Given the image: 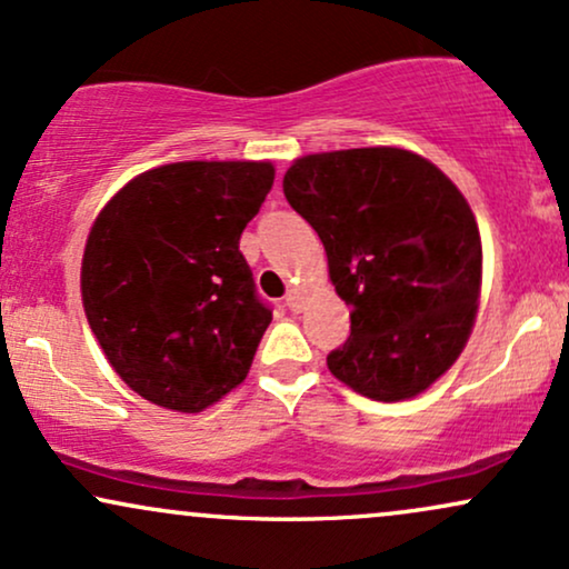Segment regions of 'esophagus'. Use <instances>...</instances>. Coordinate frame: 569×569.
I'll use <instances>...</instances> for the list:
<instances>
[{
    "instance_id": "esophagus-1",
    "label": "esophagus",
    "mask_w": 569,
    "mask_h": 569,
    "mask_svg": "<svg viewBox=\"0 0 569 569\" xmlns=\"http://www.w3.org/2000/svg\"><path fill=\"white\" fill-rule=\"evenodd\" d=\"M286 307H289L291 312H299L305 307V302H302V293H299L297 289H291L289 293H286Z\"/></svg>"
}]
</instances>
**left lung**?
I'll list each match as a JSON object with an SVG mask.
<instances>
[{
	"instance_id": "8db88e82",
	"label": "left lung",
	"mask_w": 569,
	"mask_h": 569,
	"mask_svg": "<svg viewBox=\"0 0 569 569\" xmlns=\"http://www.w3.org/2000/svg\"><path fill=\"white\" fill-rule=\"evenodd\" d=\"M283 194L350 305L331 375L375 401L430 388L466 348L481 291L479 227L460 189L420 154L367 147L293 160Z\"/></svg>"
}]
</instances>
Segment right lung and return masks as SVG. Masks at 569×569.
Listing matches in <instances>:
<instances>
[{"instance_id":"add662e5","label":"right lung","mask_w":569,"mask_h":569,"mask_svg":"<svg viewBox=\"0 0 569 569\" xmlns=\"http://www.w3.org/2000/svg\"><path fill=\"white\" fill-rule=\"evenodd\" d=\"M272 179L270 162H171L128 181L90 227L84 316L147 401L202 411L246 380L272 310L240 234Z\"/></svg>"}]
</instances>
